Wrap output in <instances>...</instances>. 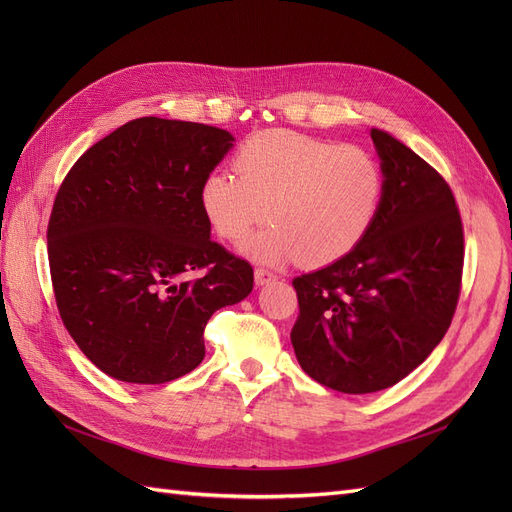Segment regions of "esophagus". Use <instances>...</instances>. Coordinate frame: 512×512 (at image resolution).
<instances>
[{
  "label": "esophagus",
  "instance_id": "esophagus-1",
  "mask_svg": "<svg viewBox=\"0 0 512 512\" xmlns=\"http://www.w3.org/2000/svg\"><path fill=\"white\" fill-rule=\"evenodd\" d=\"M275 273L273 271H269V269H265V267H256V271H254V280H256V284L258 286H262V284H269V282H273L275 280Z\"/></svg>",
  "mask_w": 512,
  "mask_h": 512
}]
</instances>
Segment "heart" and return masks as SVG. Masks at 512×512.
I'll list each match as a JSON object with an SVG mask.
<instances>
[{
  "label": "heart",
  "mask_w": 512,
  "mask_h": 512,
  "mask_svg": "<svg viewBox=\"0 0 512 512\" xmlns=\"http://www.w3.org/2000/svg\"><path fill=\"white\" fill-rule=\"evenodd\" d=\"M234 173H213L203 183V207L218 235L247 241L260 260L327 265L348 254L374 224L382 205L384 173L369 151L335 145L290 130L250 136Z\"/></svg>",
  "instance_id": "1"
}]
</instances>
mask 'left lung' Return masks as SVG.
Returning a JSON list of instances; mask_svg holds the SVG:
<instances>
[{
    "mask_svg": "<svg viewBox=\"0 0 512 512\" xmlns=\"http://www.w3.org/2000/svg\"><path fill=\"white\" fill-rule=\"evenodd\" d=\"M384 173L367 235L333 265L294 277L290 339L309 378L339 393H376L404 380L455 316L463 224L451 185L397 138L371 130Z\"/></svg>",
    "mask_w": 512,
    "mask_h": 512,
    "instance_id": "1",
    "label": "left lung"
}]
</instances>
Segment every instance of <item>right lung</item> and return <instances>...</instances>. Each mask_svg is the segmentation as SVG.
I'll use <instances>...</instances> for the list:
<instances>
[{"label": "right lung", "mask_w": 512, "mask_h": 512, "mask_svg": "<svg viewBox=\"0 0 512 512\" xmlns=\"http://www.w3.org/2000/svg\"><path fill=\"white\" fill-rule=\"evenodd\" d=\"M232 141L205 123L141 117L89 147L61 181L46 228L55 303L111 378L190 374L215 309L252 292V265L209 237L203 207V183Z\"/></svg>", "instance_id": "right-lung-1"}]
</instances>
